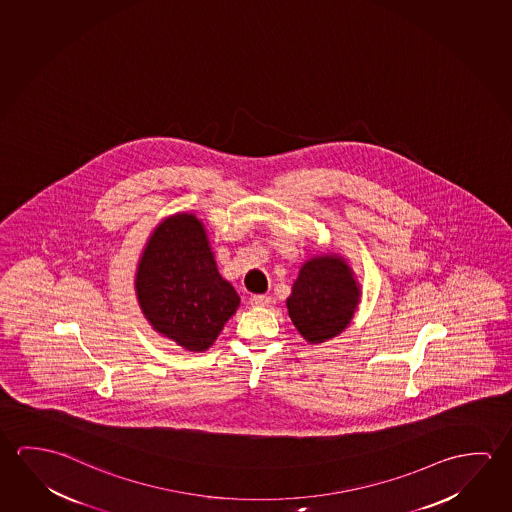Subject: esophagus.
<instances>
[{"label": "esophagus", "mask_w": 512, "mask_h": 512, "mask_svg": "<svg viewBox=\"0 0 512 512\" xmlns=\"http://www.w3.org/2000/svg\"><path fill=\"white\" fill-rule=\"evenodd\" d=\"M271 302V296L268 294H253L252 298H250V303H252L253 307H266Z\"/></svg>", "instance_id": "esophagus-1"}]
</instances>
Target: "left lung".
<instances>
[{"label":"left lung","mask_w":512,"mask_h":512,"mask_svg":"<svg viewBox=\"0 0 512 512\" xmlns=\"http://www.w3.org/2000/svg\"><path fill=\"white\" fill-rule=\"evenodd\" d=\"M359 303L350 268L337 255L318 257L303 266L287 298L294 327L309 343H323L348 327Z\"/></svg>","instance_id":"obj_1"}]
</instances>
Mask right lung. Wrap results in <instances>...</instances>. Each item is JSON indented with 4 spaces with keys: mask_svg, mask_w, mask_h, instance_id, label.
Masks as SVG:
<instances>
[{
    "mask_svg": "<svg viewBox=\"0 0 512 512\" xmlns=\"http://www.w3.org/2000/svg\"><path fill=\"white\" fill-rule=\"evenodd\" d=\"M135 289L151 325L191 352L207 350L239 305L191 214L166 219L151 235Z\"/></svg>",
    "mask_w": 512,
    "mask_h": 512,
    "instance_id": "add662e5",
    "label": "right lung"
}]
</instances>
